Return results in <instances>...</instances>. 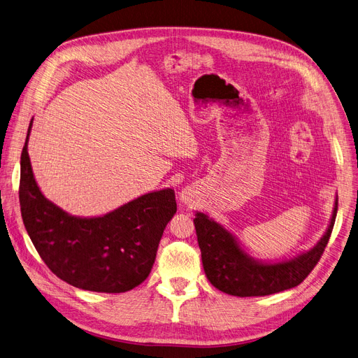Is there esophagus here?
<instances>
[{
	"label": "esophagus",
	"mask_w": 358,
	"mask_h": 358,
	"mask_svg": "<svg viewBox=\"0 0 358 358\" xmlns=\"http://www.w3.org/2000/svg\"><path fill=\"white\" fill-rule=\"evenodd\" d=\"M181 199H182L184 201H189V194H188V193H182Z\"/></svg>",
	"instance_id": "1"
}]
</instances>
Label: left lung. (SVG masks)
<instances>
[{
	"mask_svg": "<svg viewBox=\"0 0 358 358\" xmlns=\"http://www.w3.org/2000/svg\"><path fill=\"white\" fill-rule=\"evenodd\" d=\"M337 208L338 200L329 227L317 246L292 260L273 265L252 260L226 229L197 213L194 226L207 279L219 291L242 298L265 296L298 287L320 262L336 223Z\"/></svg>",
	"mask_w": 358,
	"mask_h": 358,
	"instance_id": "left-lung-1",
	"label": "left lung"
}]
</instances>
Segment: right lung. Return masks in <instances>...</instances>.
Here are the masks:
<instances>
[{
	"instance_id": "add662e5",
	"label": "right lung",
	"mask_w": 358,
	"mask_h": 358,
	"mask_svg": "<svg viewBox=\"0 0 358 358\" xmlns=\"http://www.w3.org/2000/svg\"><path fill=\"white\" fill-rule=\"evenodd\" d=\"M29 134L21 152V217L47 268L85 291L121 294L138 287L148 278L164 229L177 213L174 189L141 196L103 217L69 216L37 187Z\"/></svg>"
}]
</instances>
